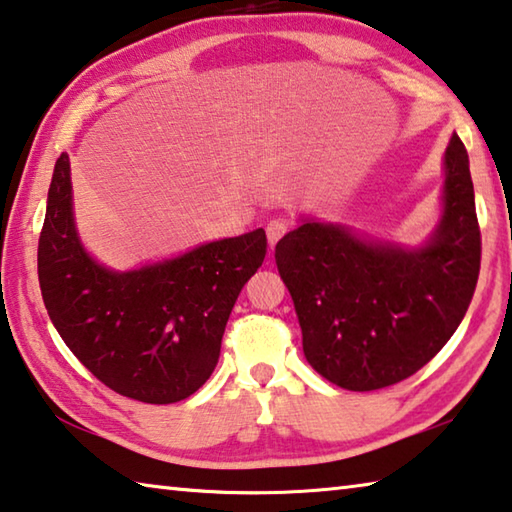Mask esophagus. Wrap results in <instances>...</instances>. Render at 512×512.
Segmentation results:
<instances>
[{
  "mask_svg": "<svg viewBox=\"0 0 512 512\" xmlns=\"http://www.w3.org/2000/svg\"><path fill=\"white\" fill-rule=\"evenodd\" d=\"M289 232V223H284L280 219H275L266 225V239H268V246H275L277 241H280L284 235Z\"/></svg>",
  "mask_w": 512,
  "mask_h": 512,
  "instance_id": "34e87169",
  "label": "esophagus"
}]
</instances>
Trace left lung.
Returning a JSON list of instances; mask_svg holds the SVG:
<instances>
[{
	"instance_id": "left-lung-1",
	"label": "left lung",
	"mask_w": 512,
	"mask_h": 512,
	"mask_svg": "<svg viewBox=\"0 0 512 512\" xmlns=\"http://www.w3.org/2000/svg\"><path fill=\"white\" fill-rule=\"evenodd\" d=\"M275 262L318 375L348 391L415 375L452 339L479 280L481 230L461 137L445 151L443 219L422 248L305 221L277 241Z\"/></svg>"
}]
</instances>
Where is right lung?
I'll return each instance as SVG.
<instances>
[{
    "instance_id": "right-lung-1",
    "label": "right lung",
    "mask_w": 512,
    "mask_h": 512,
    "mask_svg": "<svg viewBox=\"0 0 512 512\" xmlns=\"http://www.w3.org/2000/svg\"><path fill=\"white\" fill-rule=\"evenodd\" d=\"M266 257V232L212 241L167 262L117 273L85 253L60 155L38 241L51 323L101 384L146 404L196 393L219 361L230 311Z\"/></svg>"
}]
</instances>
